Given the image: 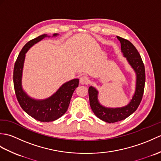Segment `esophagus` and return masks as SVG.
Listing matches in <instances>:
<instances>
[{
  "label": "esophagus",
  "mask_w": 161,
  "mask_h": 161,
  "mask_svg": "<svg viewBox=\"0 0 161 161\" xmlns=\"http://www.w3.org/2000/svg\"><path fill=\"white\" fill-rule=\"evenodd\" d=\"M88 81H89V80H88V78L86 76H85V75H84V76H81L80 79V82L81 84H86L88 83Z\"/></svg>",
  "instance_id": "34e87169"
}]
</instances>
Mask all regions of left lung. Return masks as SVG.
<instances>
[{"label":"left lung","instance_id":"1","mask_svg":"<svg viewBox=\"0 0 161 161\" xmlns=\"http://www.w3.org/2000/svg\"><path fill=\"white\" fill-rule=\"evenodd\" d=\"M121 44V52L136 73V88L129 104L122 107L109 108L100 104L98 100V91L91 86L88 88L90 105L94 114L108 123L122 120L136 111L141 103L145 84V70L141 57L135 46L129 41L117 36Z\"/></svg>","mask_w":161,"mask_h":161}]
</instances>
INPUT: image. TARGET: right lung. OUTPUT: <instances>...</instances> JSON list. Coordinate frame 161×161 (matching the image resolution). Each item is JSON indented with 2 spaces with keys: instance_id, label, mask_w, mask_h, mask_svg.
<instances>
[{
  "instance_id": "1",
  "label": "right lung",
  "mask_w": 161,
  "mask_h": 161,
  "mask_svg": "<svg viewBox=\"0 0 161 161\" xmlns=\"http://www.w3.org/2000/svg\"><path fill=\"white\" fill-rule=\"evenodd\" d=\"M58 35L59 34H54L53 36ZM46 37L50 38V36L44 34L30 41L24 46L15 62L13 75L15 93L20 106L32 118L43 122L56 120L66 112L72 95L79 85V79H73L63 84L51 96L43 100L32 98L23 90L22 76L25 54L30 47Z\"/></svg>"
}]
</instances>
